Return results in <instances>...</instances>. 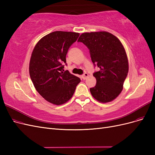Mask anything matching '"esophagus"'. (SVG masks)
Masks as SVG:
<instances>
[{"label":"esophagus","mask_w":155,"mask_h":155,"mask_svg":"<svg viewBox=\"0 0 155 155\" xmlns=\"http://www.w3.org/2000/svg\"><path fill=\"white\" fill-rule=\"evenodd\" d=\"M88 76V74L87 73H85L84 74L83 76H81L82 77V79H83V80H85V79H87V78Z\"/></svg>","instance_id":"esophagus-1"}]
</instances>
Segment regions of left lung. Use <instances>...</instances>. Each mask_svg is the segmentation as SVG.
Listing matches in <instances>:
<instances>
[{
	"instance_id": "obj_1",
	"label": "left lung",
	"mask_w": 155,
	"mask_h": 155,
	"mask_svg": "<svg viewBox=\"0 0 155 155\" xmlns=\"http://www.w3.org/2000/svg\"><path fill=\"white\" fill-rule=\"evenodd\" d=\"M90 50L92 63L100 68L94 73L96 85L91 88L93 97L101 103L113 101L123 90L129 71L128 58L121 41L109 32H85L79 36Z\"/></svg>"
}]
</instances>
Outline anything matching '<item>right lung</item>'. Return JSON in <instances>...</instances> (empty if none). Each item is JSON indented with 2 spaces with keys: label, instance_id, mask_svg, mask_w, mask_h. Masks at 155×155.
<instances>
[{
  "label": "right lung",
  "instance_id": "obj_1",
  "mask_svg": "<svg viewBox=\"0 0 155 155\" xmlns=\"http://www.w3.org/2000/svg\"><path fill=\"white\" fill-rule=\"evenodd\" d=\"M79 33L56 31L44 36L32 51L29 72L33 84L45 100L60 105L70 100L81 81L78 77L64 72L68 50Z\"/></svg>",
  "mask_w": 155,
  "mask_h": 155
}]
</instances>
